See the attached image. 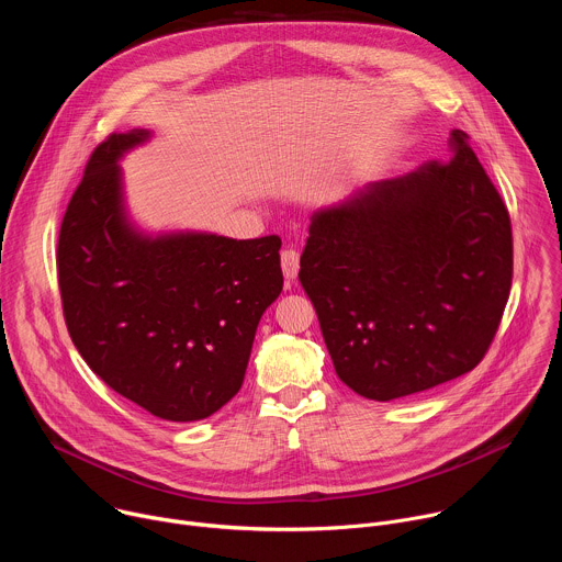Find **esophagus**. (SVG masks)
Segmentation results:
<instances>
[{
	"mask_svg": "<svg viewBox=\"0 0 562 562\" xmlns=\"http://www.w3.org/2000/svg\"><path fill=\"white\" fill-rule=\"evenodd\" d=\"M280 262H282V273L289 282H293L297 278L300 271V254L295 249H284L280 254Z\"/></svg>",
	"mask_w": 562,
	"mask_h": 562,
	"instance_id": "esophagus-1",
	"label": "esophagus"
}]
</instances>
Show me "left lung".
I'll use <instances>...</instances> for the list:
<instances>
[{
	"mask_svg": "<svg viewBox=\"0 0 562 562\" xmlns=\"http://www.w3.org/2000/svg\"><path fill=\"white\" fill-rule=\"evenodd\" d=\"M449 146L447 165L311 215L300 282L338 378L380 403L471 371L509 300V211L469 135L453 131Z\"/></svg>",
	"mask_w": 562,
	"mask_h": 562,
	"instance_id": "1",
	"label": "left lung"
}]
</instances>
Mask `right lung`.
<instances>
[{
  "label": "right lung",
  "mask_w": 562,
  "mask_h": 562,
  "mask_svg": "<svg viewBox=\"0 0 562 562\" xmlns=\"http://www.w3.org/2000/svg\"><path fill=\"white\" fill-rule=\"evenodd\" d=\"M146 137L111 133L91 153L59 226L57 282L93 373L148 414L191 423L243 386L260 317L282 291V239L135 233L117 159Z\"/></svg>",
  "instance_id": "right-lung-1"
}]
</instances>
